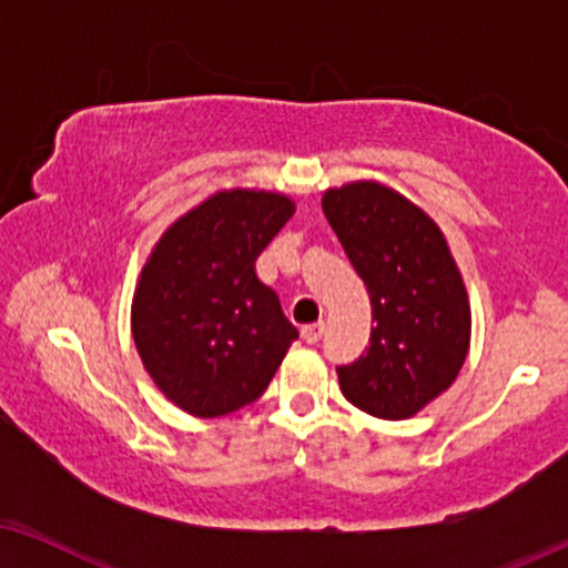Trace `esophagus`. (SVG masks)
I'll return each mask as SVG.
<instances>
[{"label":"esophagus","instance_id":"esophagus-1","mask_svg":"<svg viewBox=\"0 0 568 568\" xmlns=\"http://www.w3.org/2000/svg\"><path fill=\"white\" fill-rule=\"evenodd\" d=\"M323 333H325L323 323L305 325V328H302V341H305V344H317V341L323 338Z\"/></svg>","mask_w":568,"mask_h":568}]
</instances>
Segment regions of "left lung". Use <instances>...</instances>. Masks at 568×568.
<instances>
[{
  "label": "left lung",
  "mask_w": 568,
  "mask_h": 568,
  "mask_svg": "<svg viewBox=\"0 0 568 568\" xmlns=\"http://www.w3.org/2000/svg\"><path fill=\"white\" fill-rule=\"evenodd\" d=\"M325 220L372 302L369 346L338 367L348 403L410 418L455 383L470 346V305L447 240L424 209L375 181L323 196Z\"/></svg>",
  "instance_id": "8db88e82"
}]
</instances>
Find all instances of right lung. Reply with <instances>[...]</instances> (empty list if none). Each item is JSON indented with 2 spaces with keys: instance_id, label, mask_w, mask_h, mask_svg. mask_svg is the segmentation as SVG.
Here are the masks:
<instances>
[{
  "instance_id": "1",
  "label": "right lung",
  "mask_w": 568,
  "mask_h": 568,
  "mask_svg": "<svg viewBox=\"0 0 568 568\" xmlns=\"http://www.w3.org/2000/svg\"><path fill=\"white\" fill-rule=\"evenodd\" d=\"M294 214L271 191H220L154 245L131 302V333L154 385L214 418L261 398L300 336L255 258Z\"/></svg>"
}]
</instances>
